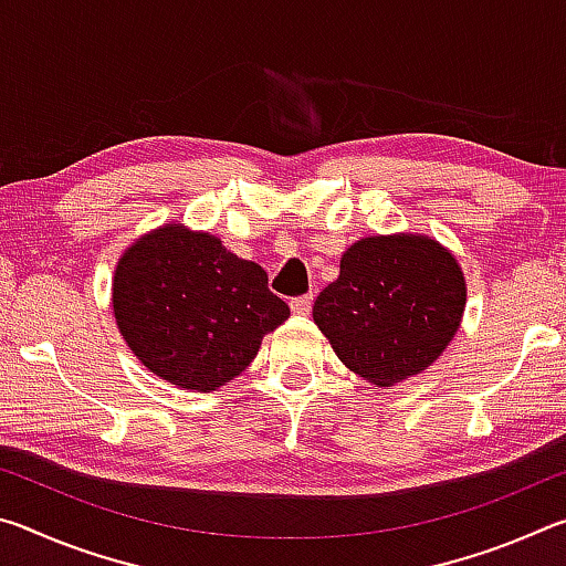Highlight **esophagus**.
<instances>
[{
	"instance_id": "34e87169",
	"label": "esophagus",
	"mask_w": 566,
	"mask_h": 566,
	"mask_svg": "<svg viewBox=\"0 0 566 566\" xmlns=\"http://www.w3.org/2000/svg\"><path fill=\"white\" fill-rule=\"evenodd\" d=\"M290 310H292L294 314H302V317H306V314L312 312V294L294 296V300L290 302Z\"/></svg>"
}]
</instances>
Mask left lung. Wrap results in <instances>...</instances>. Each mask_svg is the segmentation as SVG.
<instances>
[{
    "label": "left lung",
    "mask_w": 566,
    "mask_h": 566,
    "mask_svg": "<svg viewBox=\"0 0 566 566\" xmlns=\"http://www.w3.org/2000/svg\"><path fill=\"white\" fill-rule=\"evenodd\" d=\"M467 304L454 254L424 234L364 237L339 280L314 302V324L354 375L377 387L424 371L459 329Z\"/></svg>",
    "instance_id": "8db88e82"
}]
</instances>
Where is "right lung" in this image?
<instances>
[{"label":"right lung","mask_w":566,"mask_h":566,"mask_svg":"<svg viewBox=\"0 0 566 566\" xmlns=\"http://www.w3.org/2000/svg\"><path fill=\"white\" fill-rule=\"evenodd\" d=\"M112 306L134 357L157 377L197 391L242 375L264 334L290 317L260 264L181 224L159 227L122 254Z\"/></svg>","instance_id":"right-lung-1"}]
</instances>
